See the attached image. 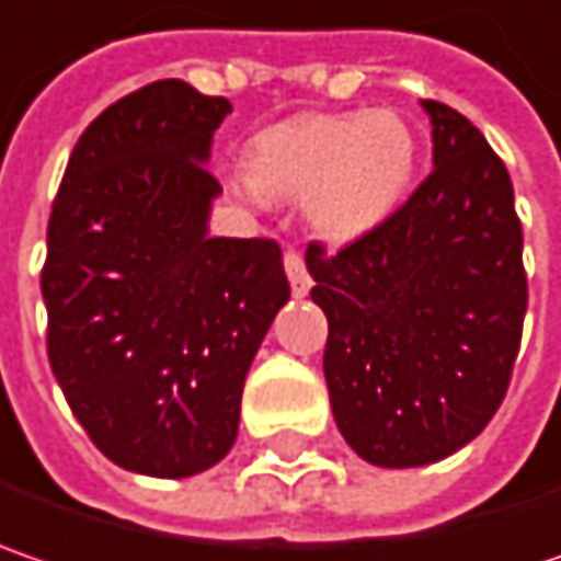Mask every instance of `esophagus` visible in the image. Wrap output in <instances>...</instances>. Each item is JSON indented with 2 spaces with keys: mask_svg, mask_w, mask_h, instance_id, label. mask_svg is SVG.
<instances>
[{
  "mask_svg": "<svg viewBox=\"0 0 561 561\" xmlns=\"http://www.w3.org/2000/svg\"><path fill=\"white\" fill-rule=\"evenodd\" d=\"M285 276L291 282L295 298H305V295L311 291V276H308L305 256H301L298 250H285Z\"/></svg>",
  "mask_w": 561,
  "mask_h": 561,
  "instance_id": "34e87169",
  "label": "esophagus"
}]
</instances>
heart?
<instances>
[{
  "label": "heart",
  "mask_w": 561,
  "mask_h": 561,
  "mask_svg": "<svg viewBox=\"0 0 561 561\" xmlns=\"http://www.w3.org/2000/svg\"><path fill=\"white\" fill-rule=\"evenodd\" d=\"M415 171V136L390 111L298 114L260 129L248 181L266 196H305L311 225L355 241L400 209Z\"/></svg>",
  "instance_id": "1"
}]
</instances>
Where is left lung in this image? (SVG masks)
<instances>
[{"instance_id": "obj_1", "label": "left lung", "mask_w": 561, "mask_h": 561, "mask_svg": "<svg viewBox=\"0 0 561 561\" xmlns=\"http://www.w3.org/2000/svg\"><path fill=\"white\" fill-rule=\"evenodd\" d=\"M435 171L375 231L311 244L323 375L346 445L425 467L470 445L505 400L527 311L508 168L463 114L422 101Z\"/></svg>"}]
</instances>
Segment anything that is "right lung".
I'll return each mask as SVG.
<instances>
[{"instance_id":"right-lung-1","label":"right lung","mask_w":561,"mask_h":561,"mask_svg":"<svg viewBox=\"0 0 561 561\" xmlns=\"http://www.w3.org/2000/svg\"><path fill=\"white\" fill-rule=\"evenodd\" d=\"M225 98L181 79L111 104L69 154L47 228V355L116 467L183 479L238 438L250 362L288 301L270 238H209Z\"/></svg>"}]
</instances>
